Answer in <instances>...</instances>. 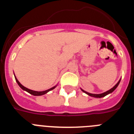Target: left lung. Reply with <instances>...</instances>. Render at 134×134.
I'll list each match as a JSON object with an SVG mask.
<instances>
[{
  "label": "left lung",
  "mask_w": 134,
  "mask_h": 134,
  "mask_svg": "<svg viewBox=\"0 0 134 134\" xmlns=\"http://www.w3.org/2000/svg\"><path fill=\"white\" fill-rule=\"evenodd\" d=\"M121 81V79H119V81L118 82V83L116 84L114 86H113V88H111V89H109V91H106V92H105V93H100V94H93V93H88V92H86V91H84L83 89H82L81 88H80V89H81V91L83 92V93H86V94H88V96H91V97H94V98H102V97H105L106 95H107V94H111V93H112L113 92V91H115V90L116 89V88L118 87V85H119V82H120Z\"/></svg>",
  "instance_id": "1"
}]
</instances>
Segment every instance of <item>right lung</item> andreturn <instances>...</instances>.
Wrapping results in <instances>:
<instances>
[{"instance_id": "right-lung-1", "label": "right lung", "mask_w": 134, "mask_h": 134, "mask_svg": "<svg viewBox=\"0 0 134 134\" xmlns=\"http://www.w3.org/2000/svg\"><path fill=\"white\" fill-rule=\"evenodd\" d=\"M15 80H16V82H17V84H18L19 86L21 87V89H23V91H27V93H29V94H32V95H34V96H41V95H43V94H46V93H48L49 91H52V90L54 89V88H55L57 86V85H55V86H53L52 88H49V89H48V90H46V91H33V90H31V89H29V88H26V87H25L24 86H23V85H21V83L19 82V81L18 80H17V79L16 78V76H15Z\"/></svg>"}]
</instances>
